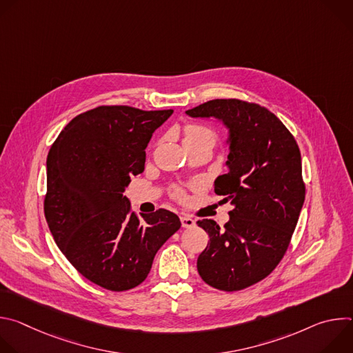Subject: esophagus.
Wrapping results in <instances>:
<instances>
[{"instance_id":"obj_1","label":"esophagus","mask_w":353,"mask_h":353,"mask_svg":"<svg viewBox=\"0 0 353 353\" xmlns=\"http://www.w3.org/2000/svg\"><path fill=\"white\" fill-rule=\"evenodd\" d=\"M180 222H181V226H183V228H187V229L195 226V221H194L191 216H187V215H183V216L180 218Z\"/></svg>"}]
</instances>
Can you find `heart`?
I'll return each instance as SVG.
<instances>
[{
    "label": "heart",
    "mask_w": 353,
    "mask_h": 353,
    "mask_svg": "<svg viewBox=\"0 0 353 353\" xmlns=\"http://www.w3.org/2000/svg\"><path fill=\"white\" fill-rule=\"evenodd\" d=\"M183 137H184L183 141H184L185 146H192V145H199V143H210L214 146L218 139L216 132L211 127L204 125V124H195V123L184 125ZM172 192H173V196H176L179 199L185 198V191L181 187H174Z\"/></svg>",
    "instance_id": "obj_1"
}]
</instances>
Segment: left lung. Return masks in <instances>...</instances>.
Wrapping results in <instances>:
<instances>
[{
  "label": "left lung",
  "instance_id": "1",
  "mask_svg": "<svg viewBox=\"0 0 353 353\" xmlns=\"http://www.w3.org/2000/svg\"><path fill=\"white\" fill-rule=\"evenodd\" d=\"M185 113L229 128V172L215 180V194L234 208L223 228L196 222L210 236L196 270L215 289L241 290L267 278L289 247L306 195L300 150L283 123L257 103L214 99Z\"/></svg>",
  "mask_w": 353,
  "mask_h": 353
}]
</instances>
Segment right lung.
<instances>
[{"label": "right lung", "mask_w": 353, "mask_h": 353, "mask_svg": "<svg viewBox=\"0 0 353 353\" xmlns=\"http://www.w3.org/2000/svg\"><path fill=\"white\" fill-rule=\"evenodd\" d=\"M173 110L99 106L72 119L50 148L44 216L61 253L90 282L123 292L142 283L176 214L132 212L124 195L145 148Z\"/></svg>", "instance_id": "1"}]
</instances>
